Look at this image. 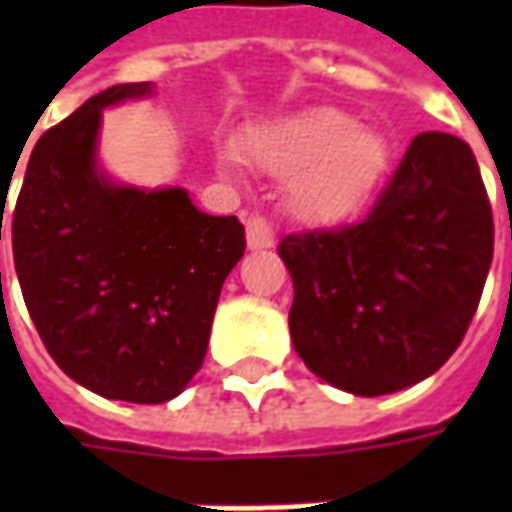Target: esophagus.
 <instances>
[{"label": "esophagus", "instance_id": "obj_1", "mask_svg": "<svg viewBox=\"0 0 512 512\" xmlns=\"http://www.w3.org/2000/svg\"><path fill=\"white\" fill-rule=\"evenodd\" d=\"M274 230H271V224L266 219H260V216H252L249 222H246V244L249 249H271L274 246Z\"/></svg>", "mask_w": 512, "mask_h": 512}]
</instances>
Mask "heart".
Returning <instances> with one entry per match:
<instances>
[{
    "mask_svg": "<svg viewBox=\"0 0 512 512\" xmlns=\"http://www.w3.org/2000/svg\"><path fill=\"white\" fill-rule=\"evenodd\" d=\"M238 153L274 178H290L288 205L310 224H337L373 200L389 169V142L354 117L315 106L249 128ZM224 169L233 167L230 158Z\"/></svg>",
    "mask_w": 512,
    "mask_h": 512,
    "instance_id": "1",
    "label": "heart"
}]
</instances>
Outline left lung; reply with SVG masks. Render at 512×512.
<instances>
[{
	"instance_id": "obj_1",
	"label": "left lung",
	"mask_w": 512,
	"mask_h": 512,
	"mask_svg": "<svg viewBox=\"0 0 512 512\" xmlns=\"http://www.w3.org/2000/svg\"><path fill=\"white\" fill-rule=\"evenodd\" d=\"M290 340L326 384L392 395L461 345L494 257V219L463 139L414 136L365 222L288 235Z\"/></svg>"
}]
</instances>
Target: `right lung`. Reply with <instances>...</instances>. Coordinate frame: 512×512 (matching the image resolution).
<instances>
[{
	"mask_svg": "<svg viewBox=\"0 0 512 512\" xmlns=\"http://www.w3.org/2000/svg\"><path fill=\"white\" fill-rule=\"evenodd\" d=\"M153 93V82L115 84L49 128L13 213L18 282L51 359L84 389L128 403H167L189 386L246 249L244 224L202 213L183 186L106 172L104 112Z\"/></svg>",
	"mask_w": 512,
	"mask_h": 512,
	"instance_id": "right-lung-1",
	"label": "right lung"
}]
</instances>
